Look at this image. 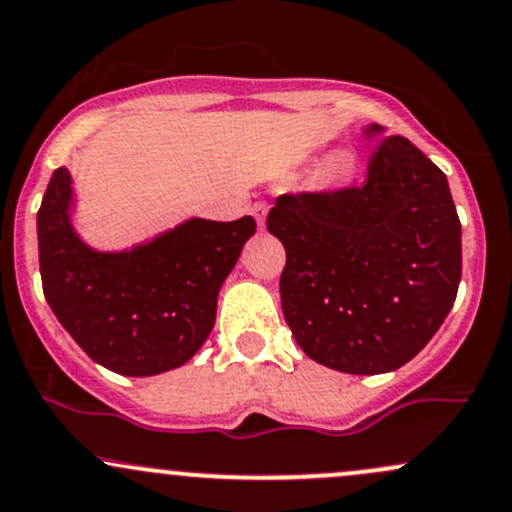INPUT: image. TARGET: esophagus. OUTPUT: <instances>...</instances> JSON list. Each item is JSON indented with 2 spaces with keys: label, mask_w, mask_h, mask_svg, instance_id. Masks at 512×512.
<instances>
[{
  "label": "esophagus",
  "mask_w": 512,
  "mask_h": 512,
  "mask_svg": "<svg viewBox=\"0 0 512 512\" xmlns=\"http://www.w3.org/2000/svg\"><path fill=\"white\" fill-rule=\"evenodd\" d=\"M250 211H252V216H255L257 226L264 228V221H267V211H269L267 202H255V204H252V207H250Z\"/></svg>",
  "instance_id": "obj_1"
}]
</instances>
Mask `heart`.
<instances>
[{
    "mask_svg": "<svg viewBox=\"0 0 512 512\" xmlns=\"http://www.w3.org/2000/svg\"><path fill=\"white\" fill-rule=\"evenodd\" d=\"M354 158L349 154H334L330 161H327V173H330V178L334 180H349L351 175H354Z\"/></svg>",
    "mask_w": 512,
    "mask_h": 512,
    "instance_id": "1",
    "label": "heart"
}]
</instances>
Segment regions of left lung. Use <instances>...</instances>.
Listing matches in <instances>:
<instances>
[{
  "instance_id": "8db88e82",
  "label": "left lung",
  "mask_w": 512,
  "mask_h": 512,
  "mask_svg": "<svg viewBox=\"0 0 512 512\" xmlns=\"http://www.w3.org/2000/svg\"><path fill=\"white\" fill-rule=\"evenodd\" d=\"M375 146L363 187L284 195L267 231L284 243L281 308L305 356L351 375L402 368L448 317L462 226L448 178L404 137Z\"/></svg>"
}]
</instances>
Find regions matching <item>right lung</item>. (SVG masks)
Listing matches in <instances>:
<instances>
[{
	"mask_svg": "<svg viewBox=\"0 0 512 512\" xmlns=\"http://www.w3.org/2000/svg\"><path fill=\"white\" fill-rule=\"evenodd\" d=\"M72 173H52L38 211L45 301L96 363L146 378L180 368L216 322L223 281L255 236L252 216H192L122 250L88 245L74 226Z\"/></svg>",
	"mask_w": 512,
	"mask_h": 512,
	"instance_id": "obj_1",
	"label": "right lung"
}]
</instances>
